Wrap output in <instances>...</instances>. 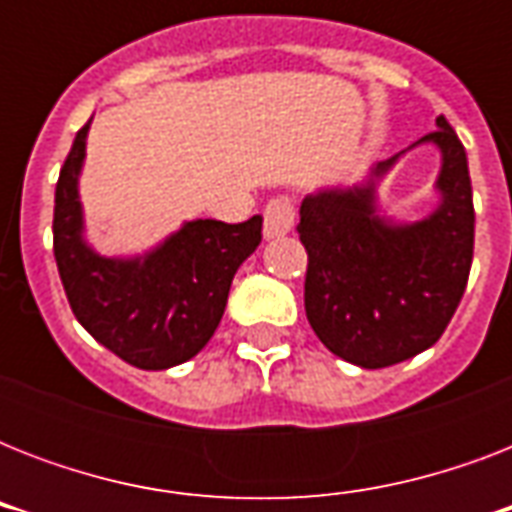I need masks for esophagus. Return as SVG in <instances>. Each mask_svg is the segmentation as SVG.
<instances>
[{
	"mask_svg": "<svg viewBox=\"0 0 512 512\" xmlns=\"http://www.w3.org/2000/svg\"><path fill=\"white\" fill-rule=\"evenodd\" d=\"M295 225V204L287 199V196H279V199H271L263 209V233L265 239H279V236H287Z\"/></svg>",
	"mask_w": 512,
	"mask_h": 512,
	"instance_id": "obj_1",
	"label": "esophagus"
}]
</instances>
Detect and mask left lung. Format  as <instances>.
I'll use <instances>...</instances> for the list:
<instances>
[{
	"label": "left lung",
	"mask_w": 512,
	"mask_h": 512,
	"mask_svg": "<svg viewBox=\"0 0 512 512\" xmlns=\"http://www.w3.org/2000/svg\"><path fill=\"white\" fill-rule=\"evenodd\" d=\"M436 124L417 140L441 151V204L425 220L396 225L377 215L374 188L398 156L372 167L364 185L327 188L300 204L305 316L335 356L364 369L436 345L468 287L476 233L468 156L452 124L444 116Z\"/></svg>",
	"instance_id": "obj_1"
}]
</instances>
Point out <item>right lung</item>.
Listing matches in <instances>:
<instances>
[{
  "label": "right lung",
  "mask_w": 512,
  "mask_h": 512,
  "mask_svg": "<svg viewBox=\"0 0 512 512\" xmlns=\"http://www.w3.org/2000/svg\"><path fill=\"white\" fill-rule=\"evenodd\" d=\"M90 122L76 132L55 185L52 249L60 281L76 321L100 345L138 369H170L215 335L233 273L263 239V217L236 225L191 220L148 255L100 257L82 236L79 201Z\"/></svg>",
  "instance_id": "1"
}]
</instances>
